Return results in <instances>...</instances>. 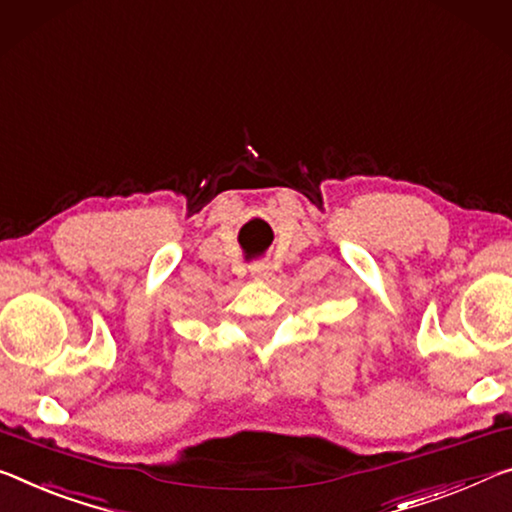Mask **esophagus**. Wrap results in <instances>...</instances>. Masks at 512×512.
<instances>
[{
    "mask_svg": "<svg viewBox=\"0 0 512 512\" xmlns=\"http://www.w3.org/2000/svg\"><path fill=\"white\" fill-rule=\"evenodd\" d=\"M250 275H253L255 280H269L271 278V264L255 262L253 266H250Z\"/></svg>",
    "mask_w": 512,
    "mask_h": 512,
    "instance_id": "obj_1",
    "label": "esophagus"
}]
</instances>
